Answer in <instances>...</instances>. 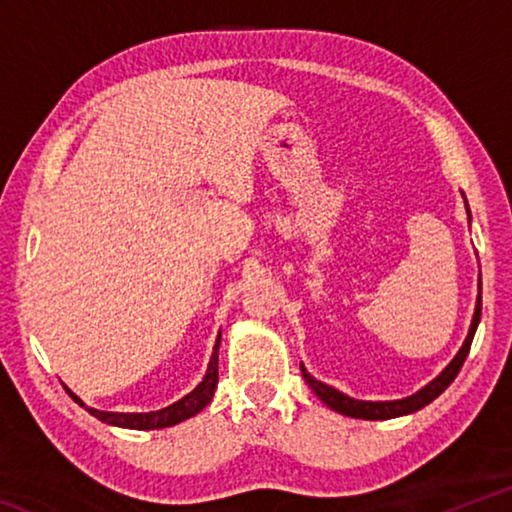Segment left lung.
I'll return each mask as SVG.
<instances>
[{"label": "left lung", "mask_w": 512, "mask_h": 512, "mask_svg": "<svg viewBox=\"0 0 512 512\" xmlns=\"http://www.w3.org/2000/svg\"><path fill=\"white\" fill-rule=\"evenodd\" d=\"M467 207V203H465ZM470 207H467V221H470ZM481 291V287H479ZM479 320H481V293L479 298H476V309H474V316H472V325H470V332H467V339L463 343V348L458 350L456 357L449 361V366L440 372V375L429 381L427 386L420 388L418 393H413L409 397H404V400H393V402H363V400H354V397L343 395L341 391H336V388L323 384V381H318L309 375L305 370V366L300 363V370H302V377L309 384L311 391H314L320 400H323L329 409L341 413V415H348V418H359V420H391V418H400V415H409L420 411L422 406H427L429 402L436 400V397L445 391V388L452 384L456 379L458 372H461L463 363L467 352H470V345L474 339V332L476 327H479Z\"/></svg>", "instance_id": "8db88e82"}]
</instances>
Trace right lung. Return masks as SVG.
Masks as SVG:
<instances>
[{
    "mask_svg": "<svg viewBox=\"0 0 512 512\" xmlns=\"http://www.w3.org/2000/svg\"><path fill=\"white\" fill-rule=\"evenodd\" d=\"M219 345H221V332H219V339L214 343V352H212V359H210V366H207V372L201 384H198L192 393L185 395L183 400L173 402L167 409H160V411H151V413H112V411H97L92 409V406H85L81 397H76L69 388L65 386V391L69 393L72 400L83 406L85 411L94 418L112 424V427H124V429H164V427H173V424L183 422L187 418H192V415L201 413L207 404L212 402L214 397V388H216V381H219Z\"/></svg>",
    "mask_w": 512,
    "mask_h": 512,
    "instance_id": "add662e5",
    "label": "right lung"
}]
</instances>
